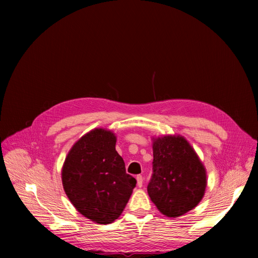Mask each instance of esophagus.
<instances>
[{
  "instance_id": "obj_1",
  "label": "esophagus",
  "mask_w": 258,
  "mask_h": 258,
  "mask_svg": "<svg viewBox=\"0 0 258 258\" xmlns=\"http://www.w3.org/2000/svg\"><path fill=\"white\" fill-rule=\"evenodd\" d=\"M136 180H138L139 187H142V186H143V176H142V175H138V176H136Z\"/></svg>"
}]
</instances>
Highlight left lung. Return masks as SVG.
Returning a JSON list of instances; mask_svg holds the SVG:
<instances>
[{
	"label": "left lung",
	"mask_w": 258,
	"mask_h": 258,
	"mask_svg": "<svg viewBox=\"0 0 258 258\" xmlns=\"http://www.w3.org/2000/svg\"><path fill=\"white\" fill-rule=\"evenodd\" d=\"M153 174L149 193L164 215L178 217L193 210L206 188V171L183 136H163L153 142Z\"/></svg>",
	"instance_id": "1"
}]
</instances>
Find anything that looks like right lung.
<instances>
[{"label": "right lung", "instance_id": "1", "mask_svg": "<svg viewBox=\"0 0 258 258\" xmlns=\"http://www.w3.org/2000/svg\"><path fill=\"white\" fill-rule=\"evenodd\" d=\"M115 144L111 131L93 130L73 145L62 169L69 200L82 215L98 224L119 217L136 185Z\"/></svg>", "mask_w": 258, "mask_h": 258}]
</instances>
